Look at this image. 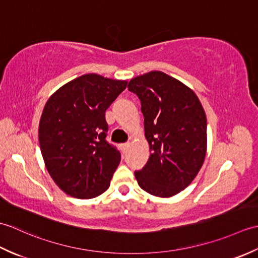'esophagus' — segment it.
Here are the masks:
<instances>
[{
    "label": "esophagus",
    "instance_id": "esophagus-1",
    "mask_svg": "<svg viewBox=\"0 0 258 258\" xmlns=\"http://www.w3.org/2000/svg\"><path fill=\"white\" fill-rule=\"evenodd\" d=\"M128 147H130V144H128V143H125V144H122V151H123V153H126V152H127V150H128Z\"/></svg>",
    "mask_w": 258,
    "mask_h": 258
}]
</instances>
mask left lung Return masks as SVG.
I'll return each instance as SVG.
<instances>
[{
    "mask_svg": "<svg viewBox=\"0 0 258 258\" xmlns=\"http://www.w3.org/2000/svg\"><path fill=\"white\" fill-rule=\"evenodd\" d=\"M141 100L145 139L151 155L135 177L140 187L157 197L178 194L193 182L205 161L207 120L195 92L161 71L130 81Z\"/></svg>",
    "mask_w": 258,
    "mask_h": 258,
    "instance_id": "obj_1",
    "label": "left lung"
}]
</instances>
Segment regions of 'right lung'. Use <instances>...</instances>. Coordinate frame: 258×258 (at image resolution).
Returning a JSON list of instances; mask_svg holds the SVG:
<instances>
[{"label":"right lung","instance_id":"obj_1","mask_svg":"<svg viewBox=\"0 0 258 258\" xmlns=\"http://www.w3.org/2000/svg\"><path fill=\"white\" fill-rule=\"evenodd\" d=\"M127 81L84 74L54 92L38 124L45 167L59 188L76 199H93L111 184L120 154L105 141V111Z\"/></svg>","mask_w":258,"mask_h":258}]
</instances>
